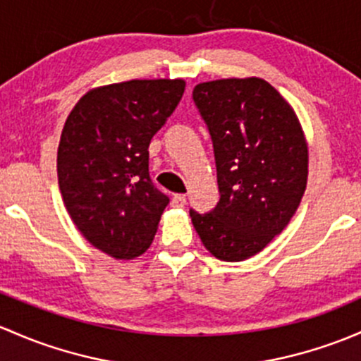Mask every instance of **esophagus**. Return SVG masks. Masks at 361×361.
<instances>
[{"label":"esophagus","mask_w":361,"mask_h":361,"mask_svg":"<svg viewBox=\"0 0 361 361\" xmlns=\"http://www.w3.org/2000/svg\"><path fill=\"white\" fill-rule=\"evenodd\" d=\"M185 204H187V197L181 195V193L173 195V206L174 207H185Z\"/></svg>","instance_id":"1"}]
</instances>
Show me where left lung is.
<instances>
[{"mask_svg":"<svg viewBox=\"0 0 361 361\" xmlns=\"http://www.w3.org/2000/svg\"><path fill=\"white\" fill-rule=\"evenodd\" d=\"M193 102L209 128L219 202L190 211L204 247L228 263L261 252L289 225L308 181V142L289 102L261 78L200 82Z\"/></svg>","mask_w":361,"mask_h":361,"instance_id":"left-lung-1","label":"left lung"}]
</instances>
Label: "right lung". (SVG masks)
Masks as SVG:
<instances>
[{
	"label": "right lung",
	"mask_w": 361,
	"mask_h": 361,
	"mask_svg": "<svg viewBox=\"0 0 361 361\" xmlns=\"http://www.w3.org/2000/svg\"><path fill=\"white\" fill-rule=\"evenodd\" d=\"M183 91V79L98 86L63 124L56 173L66 209L82 237L116 259L143 254L157 233L169 199L150 180L149 145Z\"/></svg>",
	"instance_id": "1"
}]
</instances>
